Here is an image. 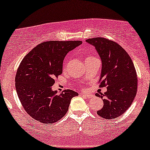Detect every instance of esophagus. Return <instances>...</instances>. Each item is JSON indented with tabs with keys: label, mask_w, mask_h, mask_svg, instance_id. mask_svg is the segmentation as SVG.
I'll list each match as a JSON object with an SVG mask.
<instances>
[{
	"label": "esophagus",
	"mask_w": 150,
	"mask_h": 150,
	"mask_svg": "<svg viewBox=\"0 0 150 150\" xmlns=\"http://www.w3.org/2000/svg\"><path fill=\"white\" fill-rule=\"evenodd\" d=\"M81 95L82 96H84V97H86V98H92L93 97V95L92 94H87V93H81Z\"/></svg>",
	"instance_id": "obj_1"
}]
</instances>
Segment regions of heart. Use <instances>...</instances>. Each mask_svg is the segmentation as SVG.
Here are the masks:
<instances>
[{"label": "heart", "instance_id": "obj_1", "mask_svg": "<svg viewBox=\"0 0 150 150\" xmlns=\"http://www.w3.org/2000/svg\"><path fill=\"white\" fill-rule=\"evenodd\" d=\"M93 58H94V57H87L86 58V61H88V60H89V59H93Z\"/></svg>", "mask_w": 150, "mask_h": 150}]
</instances>
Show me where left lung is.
<instances>
[{"instance_id":"1","label":"left lung","mask_w":150,"mask_h":150,"mask_svg":"<svg viewBox=\"0 0 150 150\" xmlns=\"http://www.w3.org/2000/svg\"><path fill=\"white\" fill-rule=\"evenodd\" d=\"M86 42L95 47L101 59L99 87L107 86L104 94H95L103 101L97 114L105 120H114L127 110L136 97L138 78L134 64L124 49L114 41L94 38Z\"/></svg>"}]
</instances>
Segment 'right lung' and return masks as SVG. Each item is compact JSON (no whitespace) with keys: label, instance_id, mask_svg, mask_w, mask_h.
I'll list each match as a JSON object with an SVG mask.
<instances>
[{"label":"right lung","instance_id":"add662e5","mask_svg":"<svg viewBox=\"0 0 150 150\" xmlns=\"http://www.w3.org/2000/svg\"><path fill=\"white\" fill-rule=\"evenodd\" d=\"M80 40L47 41L25 56L15 77L17 93L25 111L42 124H54L68 110L70 100L78 93L52 91L55 77L61 75L66 55L82 44Z\"/></svg>","mask_w":150,"mask_h":150}]
</instances>
